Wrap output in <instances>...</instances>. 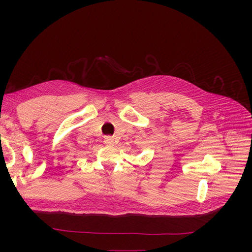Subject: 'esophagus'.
Segmentation results:
<instances>
[{
    "instance_id": "obj_1",
    "label": "esophagus",
    "mask_w": 252,
    "mask_h": 252,
    "mask_svg": "<svg viewBox=\"0 0 252 252\" xmlns=\"http://www.w3.org/2000/svg\"><path fill=\"white\" fill-rule=\"evenodd\" d=\"M111 142H112V139H111V138H109V136H108V138H106V139H105V143L109 144V143H111Z\"/></svg>"
}]
</instances>
